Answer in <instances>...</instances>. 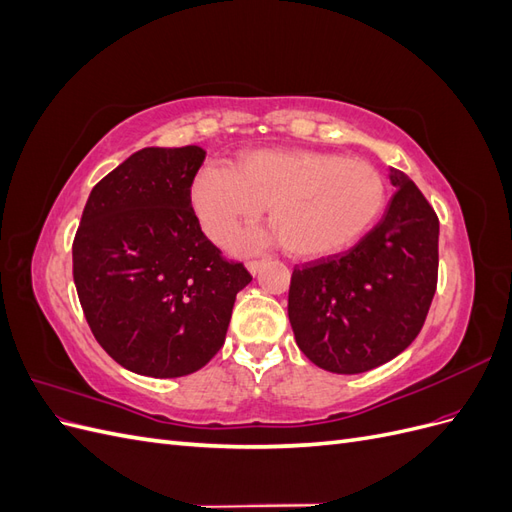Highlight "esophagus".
<instances>
[{
    "label": "esophagus",
    "instance_id": "34e87169",
    "mask_svg": "<svg viewBox=\"0 0 512 512\" xmlns=\"http://www.w3.org/2000/svg\"><path fill=\"white\" fill-rule=\"evenodd\" d=\"M262 265H265V260H250V262H247V271L256 275L262 269Z\"/></svg>",
    "mask_w": 512,
    "mask_h": 512
}]
</instances>
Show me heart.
I'll use <instances>...</instances> for the list:
<instances>
[{
  "label": "heart",
  "instance_id": "heart-1",
  "mask_svg": "<svg viewBox=\"0 0 512 512\" xmlns=\"http://www.w3.org/2000/svg\"><path fill=\"white\" fill-rule=\"evenodd\" d=\"M190 205L205 235L228 245L265 207L284 250L294 258H327L352 247L386 205L378 168L342 153L316 149H254L232 168H200ZM269 237H252L260 245Z\"/></svg>",
  "mask_w": 512,
  "mask_h": 512
}]
</instances>
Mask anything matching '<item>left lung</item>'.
I'll list each match as a JSON object with an SVG mask.
<instances>
[{
    "label": "left lung",
    "instance_id": "8db88e82",
    "mask_svg": "<svg viewBox=\"0 0 512 512\" xmlns=\"http://www.w3.org/2000/svg\"><path fill=\"white\" fill-rule=\"evenodd\" d=\"M384 218L348 252L297 265L288 318L297 346L333 374L389 363L421 333L438 286L440 222L414 181L391 168Z\"/></svg>",
    "mask_w": 512,
    "mask_h": 512
}]
</instances>
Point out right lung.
I'll return each instance as SVG.
<instances>
[{
  "mask_svg": "<svg viewBox=\"0 0 512 512\" xmlns=\"http://www.w3.org/2000/svg\"><path fill=\"white\" fill-rule=\"evenodd\" d=\"M203 162L196 145L132 153L94 185L76 230L72 273L89 329L134 374L179 378L205 367L252 282L192 211Z\"/></svg>",
  "mask_w": 512,
  "mask_h": 512,
  "instance_id": "add662e5",
  "label": "right lung"
}]
</instances>
